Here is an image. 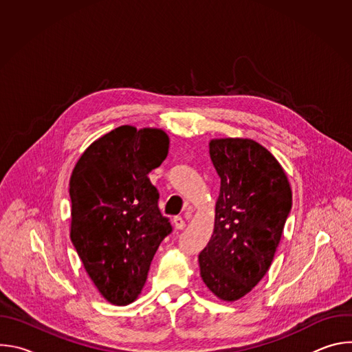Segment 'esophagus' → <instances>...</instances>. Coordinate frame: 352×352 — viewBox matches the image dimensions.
Here are the masks:
<instances>
[{
	"mask_svg": "<svg viewBox=\"0 0 352 352\" xmlns=\"http://www.w3.org/2000/svg\"><path fill=\"white\" fill-rule=\"evenodd\" d=\"M173 224H174V227H175L177 230H184V228H185V220H184L182 217H179V216L174 217Z\"/></svg>",
	"mask_w": 352,
	"mask_h": 352,
	"instance_id": "esophagus-1",
	"label": "esophagus"
}]
</instances>
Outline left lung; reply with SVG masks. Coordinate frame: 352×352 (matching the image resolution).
Instances as JSON below:
<instances>
[{"mask_svg":"<svg viewBox=\"0 0 352 352\" xmlns=\"http://www.w3.org/2000/svg\"><path fill=\"white\" fill-rule=\"evenodd\" d=\"M210 159L221 179L214 231L199 255L200 276L223 300H236L267 273L292 206L287 175L252 139H213Z\"/></svg>","mask_w":352,"mask_h":352,"instance_id":"1","label":"left lung"}]
</instances>
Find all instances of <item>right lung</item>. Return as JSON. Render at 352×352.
Returning a JSON list of instances; mask_svg holds the SVG:
<instances>
[{
	"instance_id": "right-lung-1",
	"label": "right lung",
	"mask_w": 352,
	"mask_h": 352,
	"mask_svg": "<svg viewBox=\"0 0 352 352\" xmlns=\"http://www.w3.org/2000/svg\"><path fill=\"white\" fill-rule=\"evenodd\" d=\"M168 143L162 129L122 125L93 142L72 171L71 241L114 305L138 298L159 245L173 231L147 177L167 157Z\"/></svg>"
}]
</instances>
